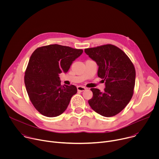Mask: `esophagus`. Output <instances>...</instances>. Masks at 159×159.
Listing matches in <instances>:
<instances>
[{
	"mask_svg": "<svg viewBox=\"0 0 159 159\" xmlns=\"http://www.w3.org/2000/svg\"><path fill=\"white\" fill-rule=\"evenodd\" d=\"M86 89V88L85 87H83V86H81V85H79V86H77V90L78 91H80V92H83L84 91V90Z\"/></svg>",
	"mask_w": 159,
	"mask_h": 159,
	"instance_id": "obj_1",
	"label": "esophagus"
}]
</instances>
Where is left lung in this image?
<instances>
[{"instance_id":"8db88e82","label":"left lung","mask_w":159,"mask_h":159,"mask_svg":"<svg viewBox=\"0 0 159 159\" xmlns=\"http://www.w3.org/2000/svg\"><path fill=\"white\" fill-rule=\"evenodd\" d=\"M84 52L99 66L98 75L105 82L106 87L103 92L90 89L93 96L88 102L101 116H115L133 96L136 76L134 65L123 51L112 44L86 48Z\"/></svg>"}]
</instances>
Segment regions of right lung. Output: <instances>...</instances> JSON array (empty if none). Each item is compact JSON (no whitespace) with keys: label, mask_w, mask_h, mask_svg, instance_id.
<instances>
[{"label":"right lung","mask_w":159,"mask_h":159,"mask_svg":"<svg viewBox=\"0 0 159 159\" xmlns=\"http://www.w3.org/2000/svg\"><path fill=\"white\" fill-rule=\"evenodd\" d=\"M82 53L80 49L55 44L38 48L32 53L25 84L31 102L43 116L52 118L61 115L77 93L75 85H61L59 74L69 71Z\"/></svg>","instance_id":"right-lung-1"}]
</instances>
